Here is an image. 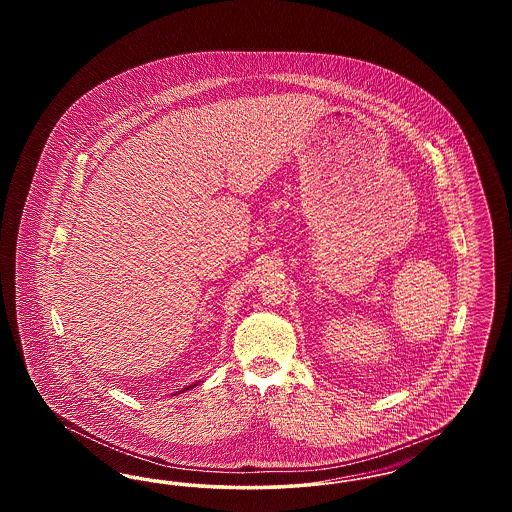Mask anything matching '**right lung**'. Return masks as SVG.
Returning a JSON list of instances; mask_svg holds the SVG:
<instances>
[{
  "label": "right lung",
  "instance_id": "obj_1",
  "mask_svg": "<svg viewBox=\"0 0 512 512\" xmlns=\"http://www.w3.org/2000/svg\"><path fill=\"white\" fill-rule=\"evenodd\" d=\"M195 386H199V382H195V384L188 386V388H184V390L176 391V393H184V391L192 390V388H195Z\"/></svg>",
  "mask_w": 512,
  "mask_h": 512
}]
</instances>
